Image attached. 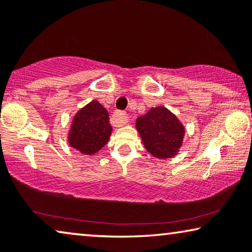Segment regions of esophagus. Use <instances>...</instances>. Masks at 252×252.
<instances>
[{
    "label": "esophagus",
    "instance_id": "obj_1",
    "mask_svg": "<svg viewBox=\"0 0 252 252\" xmlns=\"http://www.w3.org/2000/svg\"><path fill=\"white\" fill-rule=\"evenodd\" d=\"M113 118L116 119L117 122V126H123L125 125V124H127V122H128V115H127V112L125 111H117L115 112V115H113Z\"/></svg>",
    "mask_w": 252,
    "mask_h": 252
}]
</instances>
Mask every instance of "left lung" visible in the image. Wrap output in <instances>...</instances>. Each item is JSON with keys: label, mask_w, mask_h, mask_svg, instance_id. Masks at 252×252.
I'll list each match as a JSON object with an SVG mask.
<instances>
[{"label": "left lung", "mask_w": 252, "mask_h": 252, "mask_svg": "<svg viewBox=\"0 0 252 252\" xmlns=\"http://www.w3.org/2000/svg\"><path fill=\"white\" fill-rule=\"evenodd\" d=\"M136 129L146 149L160 159L174 157L185 136L184 125L164 106L151 108L146 115L139 117Z\"/></svg>", "instance_id": "obj_1"}]
</instances>
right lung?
Segmentation results:
<instances>
[{
    "instance_id": "1",
    "label": "right lung",
    "mask_w": 252,
    "mask_h": 252,
    "mask_svg": "<svg viewBox=\"0 0 252 252\" xmlns=\"http://www.w3.org/2000/svg\"><path fill=\"white\" fill-rule=\"evenodd\" d=\"M111 132L106 109L99 102L92 101L74 116L68 143L81 154L93 155L105 146Z\"/></svg>"
}]
</instances>
